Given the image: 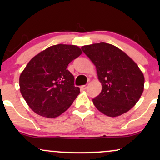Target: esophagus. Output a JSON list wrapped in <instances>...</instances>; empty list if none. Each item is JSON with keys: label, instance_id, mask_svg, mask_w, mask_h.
<instances>
[{"label": "esophagus", "instance_id": "obj_1", "mask_svg": "<svg viewBox=\"0 0 160 160\" xmlns=\"http://www.w3.org/2000/svg\"><path fill=\"white\" fill-rule=\"evenodd\" d=\"M88 86H89V83H86V85L81 86V89H86L88 88Z\"/></svg>", "mask_w": 160, "mask_h": 160}]
</instances>
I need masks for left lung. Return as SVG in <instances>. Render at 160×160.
Masks as SVG:
<instances>
[{
    "instance_id": "1",
    "label": "left lung",
    "mask_w": 160,
    "mask_h": 160,
    "mask_svg": "<svg viewBox=\"0 0 160 160\" xmlns=\"http://www.w3.org/2000/svg\"><path fill=\"white\" fill-rule=\"evenodd\" d=\"M81 49L96 67L102 85L100 94L92 99L95 108L111 117L129 111L144 91V77L137 64L121 49L107 43Z\"/></svg>"
}]
</instances>
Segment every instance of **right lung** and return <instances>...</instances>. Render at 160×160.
Listing matches in <instances>:
<instances>
[{"label": "right lung", "mask_w": 160, "mask_h": 160, "mask_svg": "<svg viewBox=\"0 0 160 160\" xmlns=\"http://www.w3.org/2000/svg\"><path fill=\"white\" fill-rule=\"evenodd\" d=\"M82 53L74 45H54L31 59L19 78L21 94L31 109L47 118L68 109L80 93L74 78L67 69Z\"/></svg>", "instance_id": "add662e5"}]
</instances>
